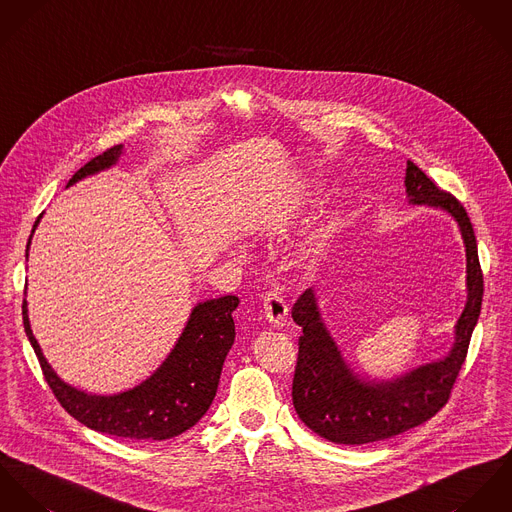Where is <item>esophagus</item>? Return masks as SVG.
<instances>
[{
	"instance_id": "obj_1",
	"label": "esophagus",
	"mask_w": 512,
	"mask_h": 512,
	"mask_svg": "<svg viewBox=\"0 0 512 512\" xmlns=\"http://www.w3.org/2000/svg\"><path fill=\"white\" fill-rule=\"evenodd\" d=\"M263 310H265V316L271 324L275 326H284L286 324V316H288V306L284 302L283 296L275 290L267 292L265 298H263Z\"/></svg>"
}]
</instances>
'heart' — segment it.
Here are the masks:
<instances>
[{"mask_svg":"<svg viewBox=\"0 0 512 512\" xmlns=\"http://www.w3.org/2000/svg\"><path fill=\"white\" fill-rule=\"evenodd\" d=\"M316 253H318V251H316Z\"/></svg>","mask_w":512,"mask_h":512,"instance_id":"b5f03b06","label":"heart"}]
</instances>
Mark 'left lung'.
<instances>
[{
	"label": "left lung",
	"instance_id": "8db88e82",
	"mask_svg": "<svg viewBox=\"0 0 512 512\" xmlns=\"http://www.w3.org/2000/svg\"><path fill=\"white\" fill-rule=\"evenodd\" d=\"M404 184L410 202L442 208L459 224L467 251V304L455 326L454 349L446 359L428 363L393 383H365L347 369L320 322L314 292L306 288L298 296L292 318L302 326V336L298 338L292 404L312 432L336 444L361 446L387 440L436 416L452 397L481 312L483 271L465 208L412 161L406 163Z\"/></svg>",
	"mask_w": 512,
	"mask_h": 512
}]
</instances>
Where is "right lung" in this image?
<instances>
[{
  "mask_svg": "<svg viewBox=\"0 0 512 512\" xmlns=\"http://www.w3.org/2000/svg\"><path fill=\"white\" fill-rule=\"evenodd\" d=\"M119 153L121 145H114L102 155H96L74 172L68 184L86 174L108 169L114 165ZM37 224L39 220L35 226ZM237 304L239 298L231 294L198 304L161 369L139 387L114 397H92L58 379L31 332L25 300L23 326L37 353L47 385L72 418L102 434L159 442L186 432L210 408L218 391L224 359L235 338L231 312Z\"/></svg>",
  "mask_w": 512,
  "mask_h": 512,
  "instance_id": "1",
  "label": "right lung"
}]
</instances>
